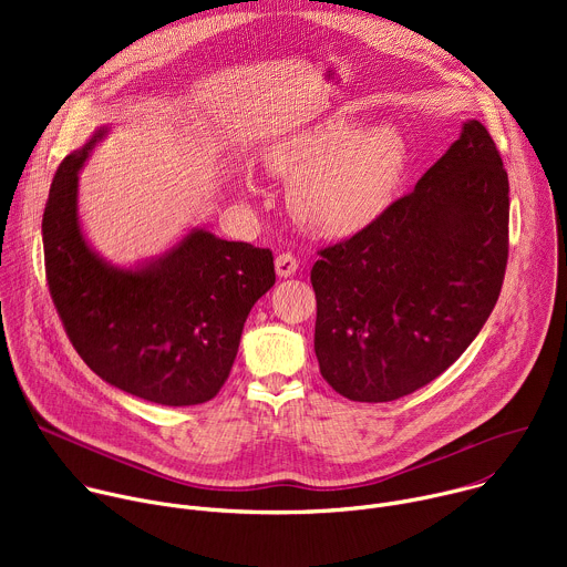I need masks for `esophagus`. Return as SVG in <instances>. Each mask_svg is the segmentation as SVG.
<instances>
[{
	"mask_svg": "<svg viewBox=\"0 0 567 567\" xmlns=\"http://www.w3.org/2000/svg\"><path fill=\"white\" fill-rule=\"evenodd\" d=\"M296 269H298V260H296V256H291V254H280V256L276 258V274H278L280 278H289V276H293V274H296Z\"/></svg>",
	"mask_w": 567,
	"mask_h": 567,
	"instance_id": "1",
	"label": "esophagus"
}]
</instances>
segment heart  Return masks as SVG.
Here are the masks:
<instances>
[{"mask_svg": "<svg viewBox=\"0 0 567 567\" xmlns=\"http://www.w3.org/2000/svg\"><path fill=\"white\" fill-rule=\"evenodd\" d=\"M265 164L291 184L296 217L320 237H348L392 204L406 168V141L392 125L359 130L330 116L278 138Z\"/></svg>", "mask_w": 567, "mask_h": 567, "instance_id": "heart-1", "label": "heart"}]
</instances>
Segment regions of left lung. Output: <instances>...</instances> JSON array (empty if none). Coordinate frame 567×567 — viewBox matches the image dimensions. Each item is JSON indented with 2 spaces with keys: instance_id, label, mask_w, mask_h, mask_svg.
<instances>
[{
  "instance_id": "1",
  "label": "left lung",
  "mask_w": 567,
  "mask_h": 567,
  "mask_svg": "<svg viewBox=\"0 0 567 567\" xmlns=\"http://www.w3.org/2000/svg\"><path fill=\"white\" fill-rule=\"evenodd\" d=\"M313 350L352 401H394L437 379L477 337L503 289L509 179L480 121L368 228L320 249Z\"/></svg>"
}]
</instances>
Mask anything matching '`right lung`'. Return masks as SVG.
Here are the masks:
<instances>
[{"instance_id":"1","label":"right lung","mask_w":567,"mask_h":567,"mask_svg":"<svg viewBox=\"0 0 567 567\" xmlns=\"http://www.w3.org/2000/svg\"><path fill=\"white\" fill-rule=\"evenodd\" d=\"M105 132L64 156L51 182L49 291L71 346L103 381L161 406H195L228 379L247 316L276 282L274 256L195 228L138 269L107 265L78 221V171Z\"/></svg>"}]
</instances>
